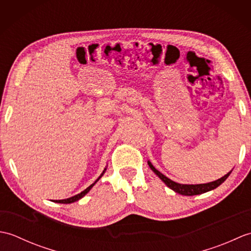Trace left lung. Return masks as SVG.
<instances>
[{
	"label": "left lung",
	"instance_id": "obj_1",
	"mask_svg": "<svg viewBox=\"0 0 251 251\" xmlns=\"http://www.w3.org/2000/svg\"><path fill=\"white\" fill-rule=\"evenodd\" d=\"M148 164H149V166H150V168L154 172V174H155L157 177L168 186L169 189H172L173 191H175L176 193H179L181 195H185V196L202 194V193H206V192H208V191H211V190L218 188V186H219L221 183L225 182L226 178L232 173V170H231L230 173H227L226 175L223 176L222 178L218 179L216 181H212V182L201 183V184H181V183H178V182H175V181L170 180L169 178H167L166 176L163 175L162 173H159L158 170L153 166L150 161H148Z\"/></svg>",
	"mask_w": 251,
	"mask_h": 251
}]
</instances>
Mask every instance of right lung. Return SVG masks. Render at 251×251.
<instances>
[{
    "mask_svg": "<svg viewBox=\"0 0 251 251\" xmlns=\"http://www.w3.org/2000/svg\"><path fill=\"white\" fill-rule=\"evenodd\" d=\"M105 170H106V167L103 169V172H102V174H101L100 176H99V178L95 181V182L93 183V184H90L87 189H85L83 192H81V193H78V194H76V195H74V196H72V197H69V199H66V200H58V201H54L55 202H61V204H71V202H74V201H78V200H81L82 197H84L85 195H86L88 192L92 190V188L93 186L98 182L99 181V179L102 177L103 176V174L105 173Z\"/></svg>",
    "mask_w": 251,
    "mask_h": 251,
    "instance_id": "right-lung-1",
    "label": "right lung"
}]
</instances>
